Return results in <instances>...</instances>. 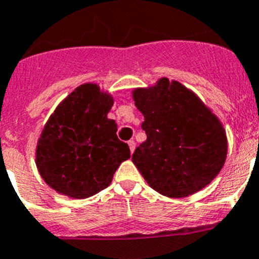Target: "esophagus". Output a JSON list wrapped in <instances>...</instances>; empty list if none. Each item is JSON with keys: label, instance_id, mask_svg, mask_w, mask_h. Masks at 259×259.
I'll return each instance as SVG.
<instances>
[{"label": "esophagus", "instance_id": "1", "mask_svg": "<svg viewBox=\"0 0 259 259\" xmlns=\"http://www.w3.org/2000/svg\"><path fill=\"white\" fill-rule=\"evenodd\" d=\"M127 144H129V148H130V152L132 153H134V150H135V142L134 140H129V142H127Z\"/></svg>", "mask_w": 259, "mask_h": 259}]
</instances>
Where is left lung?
I'll return each instance as SVG.
<instances>
[{"label":"left lung","mask_w":259,"mask_h":259,"mask_svg":"<svg viewBox=\"0 0 259 259\" xmlns=\"http://www.w3.org/2000/svg\"><path fill=\"white\" fill-rule=\"evenodd\" d=\"M132 95L147 133L132 160L148 185L170 199L206 187L228 154L227 133L219 117L195 92L167 77L134 89Z\"/></svg>","instance_id":"1"}]
</instances>
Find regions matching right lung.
Returning a JSON list of instances; mask_svg holds the SVG:
<instances>
[{"mask_svg":"<svg viewBox=\"0 0 259 259\" xmlns=\"http://www.w3.org/2000/svg\"><path fill=\"white\" fill-rule=\"evenodd\" d=\"M109 91L87 82L72 91L49 116L35 149L44 182L71 199L91 197L111 183L114 173L130 158L126 143L107 117L114 105Z\"/></svg>","mask_w":259,"mask_h":259,"instance_id":"right-lung-1","label":"right lung"}]
</instances>
